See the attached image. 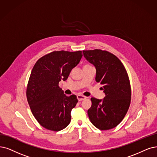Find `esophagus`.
I'll return each instance as SVG.
<instances>
[{
    "label": "esophagus",
    "instance_id": "obj_1",
    "mask_svg": "<svg viewBox=\"0 0 157 157\" xmlns=\"http://www.w3.org/2000/svg\"><path fill=\"white\" fill-rule=\"evenodd\" d=\"M77 98H78V101H82V100H85V99H86V96H83V95H81V94H78L77 95Z\"/></svg>",
    "mask_w": 157,
    "mask_h": 157
}]
</instances>
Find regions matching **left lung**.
Masks as SVG:
<instances>
[{
    "mask_svg": "<svg viewBox=\"0 0 157 157\" xmlns=\"http://www.w3.org/2000/svg\"><path fill=\"white\" fill-rule=\"evenodd\" d=\"M84 57L96 68V81L102 85L103 100L91 98L88 110L91 123L100 130L117 127L125 117L131 103V88L126 69L118 58L106 50H83Z\"/></svg>",
    "mask_w": 157,
    "mask_h": 157,
    "instance_id": "1",
    "label": "left lung"
}]
</instances>
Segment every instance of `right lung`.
Wrapping results in <instances>:
<instances>
[{
    "label": "right lung",
    "mask_w": 157,
    "mask_h": 157,
    "mask_svg": "<svg viewBox=\"0 0 157 157\" xmlns=\"http://www.w3.org/2000/svg\"><path fill=\"white\" fill-rule=\"evenodd\" d=\"M82 51H53L41 57L33 66L29 78L26 97L33 117L45 129L59 131L70 124L77 96L63 93L59 82L67 79L79 63Z\"/></svg>",
    "instance_id": "right-lung-1"
}]
</instances>
